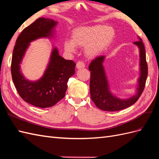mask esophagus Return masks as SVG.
<instances>
[{"instance_id": "obj_1", "label": "esophagus", "mask_w": 159, "mask_h": 159, "mask_svg": "<svg viewBox=\"0 0 159 159\" xmlns=\"http://www.w3.org/2000/svg\"><path fill=\"white\" fill-rule=\"evenodd\" d=\"M85 67V64L83 62H79L76 64V68L77 69H81Z\"/></svg>"}]
</instances>
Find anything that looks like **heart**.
I'll use <instances>...</instances> for the list:
<instances>
[{"instance_id": "1", "label": "heart", "mask_w": 159, "mask_h": 159, "mask_svg": "<svg viewBox=\"0 0 159 159\" xmlns=\"http://www.w3.org/2000/svg\"><path fill=\"white\" fill-rule=\"evenodd\" d=\"M115 36L113 28L105 25L83 26L72 31L71 40L64 43L65 50L70 53L76 52V47L84 48L88 57L101 54L110 46Z\"/></svg>"}]
</instances>
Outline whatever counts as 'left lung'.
<instances>
[{"label": "left lung", "mask_w": 159, "mask_h": 159, "mask_svg": "<svg viewBox=\"0 0 159 159\" xmlns=\"http://www.w3.org/2000/svg\"><path fill=\"white\" fill-rule=\"evenodd\" d=\"M138 38V41L134 42V44L139 49L140 75L137 80L136 93L134 95L122 99L113 94L103 66L105 56L97 57L89 65V69L91 71V97L96 106L101 110L116 111L127 108L136 102L143 91L148 76V66L144 43L140 38Z\"/></svg>", "instance_id": "8db88e82"}]
</instances>
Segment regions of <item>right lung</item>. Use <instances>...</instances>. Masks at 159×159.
Masks as SVG:
<instances>
[{
  "label": "right lung",
  "instance_id": "right-lung-1",
  "mask_svg": "<svg viewBox=\"0 0 159 159\" xmlns=\"http://www.w3.org/2000/svg\"><path fill=\"white\" fill-rule=\"evenodd\" d=\"M58 21L39 18L24 29L17 39L11 61L12 79L20 97L25 102L40 108L50 107L63 99L68 79L75 73L76 64L63 58L53 47L43 76L37 80L27 79L21 70V64L30 43L40 38H54Z\"/></svg>",
  "mask_w": 159,
  "mask_h": 159
}]
</instances>
